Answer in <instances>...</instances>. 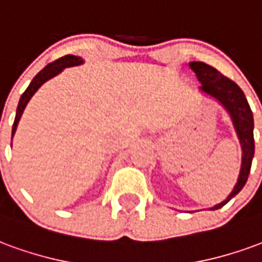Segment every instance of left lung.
Instances as JSON below:
<instances>
[{"label": "left lung", "instance_id": "left-lung-1", "mask_svg": "<svg viewBox=\"0 0 262 262\" xmlns=\"http://www.w3.org/2000/svg\"><path fill=\"white\" fill-rule=\"evenodd\" d=\"M189 67L193 70V73L196 74L198 80L201 82V91L208 94L209 97L217 99L229 112L234 129L237 132V136L240 139L243 150L242 170H240L236 187L233 188V191L227 196V199H225L223 202H220L213 208H210V210H214V209H220L222 206H225L231 198L236 196L237 193L242 191L243 187L247 182L254 157L253 112L246 99L244 92L234 81H231L220 71L213 69L212 66L205 64L202 61H192V63H189Z\"/></svg>", "mask_w": 262, "mask_h": 262}]
</instances>
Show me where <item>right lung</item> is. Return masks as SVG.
I'll list each match as a JSON object with an SVG mask.
<instances>
[{"instance_id": "1", "label": "right lung", "mask_w": 262, "mask_h": 262, "mask_svg": "<svg viewBox=\"0 0 262 262\" xmlns=\"http://www.w3.org/2000/svg\"><path fill=\"white\" fill-rule=\"evenodd\" d=\"M84 61L78 56H73V54H67L64 57H60V59L54 60L53 63L48 64L43 70H40L35 78L32 80V82L29 84V86L26 88L25 92L22 94V97L19 99V103H18V108H16V115H15L14 125H12V137L15 135V130H16V126H18V122H19L20 116L24 114V109L26 108V105L29 102V99L33 97V94L42 86L43 82H46L50 78H53L54 75H57L59 73H61L66 67H74V66L82 64Z\"/></svg>"}]
</instances>
